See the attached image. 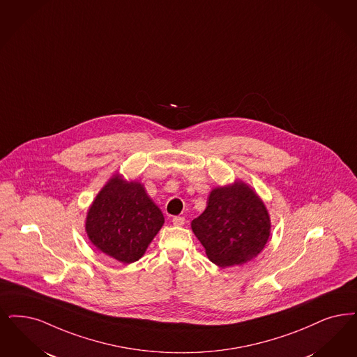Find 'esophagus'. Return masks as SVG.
<instances>
[{"mask_svg":"<svg viewBox=\"0 0 357 357\" xmlns=\"http://www.w3.org/2000/svg\"><path fill=\"white\" fill-rule=\"evenodd\" d=\"M185 223V219L183 216H175L172 218V225L174 226H183Z\"/></svg>","mask_w":357,"mask_h":357,"instance_id":"esophagus-1","label":"esophagus"}]
</instances>
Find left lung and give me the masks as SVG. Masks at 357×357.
<instances>
[{
	"label": "left lung",
	"mask_w": 357,
	"mask_h": 357,
	"mask_svg": "<svg viewBox=\"0 0 357 357\" xmlns=\"http://www.w3.org/2000/svg\"><path fill=\"white\" fill-rule=\"evenodd\" d=\"M191 229L207 257L226 268L242 266L263 251L271 234V218L257 191L236 179L215 187Z\"/></svg>",
	"instance_id": "1"
}]
</instances>
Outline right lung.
<instances>
[{"instance_id": "1", "label": "right lung", "mask_w": 357, "mask_h": 357, "mask_svg": "<svg viewBox=\"0 0 357 357\" xmlns=\"http://www.w3.org/2000/svg\"><path fill=\"white\" fill-rule=\"evenodd\" d=\"M163 223L162 211L142 183L116 172L90 204L85 231L102 254L130 264L143 257Z\"/></svg>"}]
</instances>
